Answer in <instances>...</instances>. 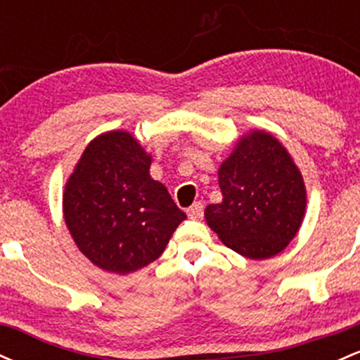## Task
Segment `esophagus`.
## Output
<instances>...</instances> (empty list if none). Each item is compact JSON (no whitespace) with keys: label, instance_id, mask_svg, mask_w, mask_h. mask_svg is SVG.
<instances>
[{"label":"esophagus","instance_id":"obj_1","mask_svg":"<svg viewBox=\"0 0 360 360\" xmlns=\"http://www.w3.org/2000/svg\"><path fill=\"white\" fill-rule=\"evenodd\" d=\"M203 203H200V201H196V203H193L188 208V217L191 218V220H200V218H203Z\"/></svg>","mask_w":360,"mask_h":360}]
</instances>
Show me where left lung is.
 <instances>
[{"label": "left lung", "mask_w": 360, "mask_h": 360, "mask_svg": "<svg viewBox=\"0 0 360 360\" xmlns=\"http://www.w3.org/2000/svg\"><path fill=\"white\" fill-rule=\"evenodd\" d=\"M221 203L205 218L226 247L249 259H269L298 233L307 188L291 155L271 134L252 130L218 169Z\"/></svg>", "instance_id": "8db88e82"}]
</instances>
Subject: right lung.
<instances>
[{"label":"right lung","instance_id":"1","mask_svg":"<svg viewBox=\"0 0 360 360\" xmlns=\"http://www.w3.org/2000/svg\"><path fill=\"white\" fill-rule=\"evenodd\" d=\"M150 164L134 135L111 130L91 140L65 183V225L103 271L130 274L154 262L186 218Z\"/></svg>","mask_w":360,"mask_h":360}]
</instances>
